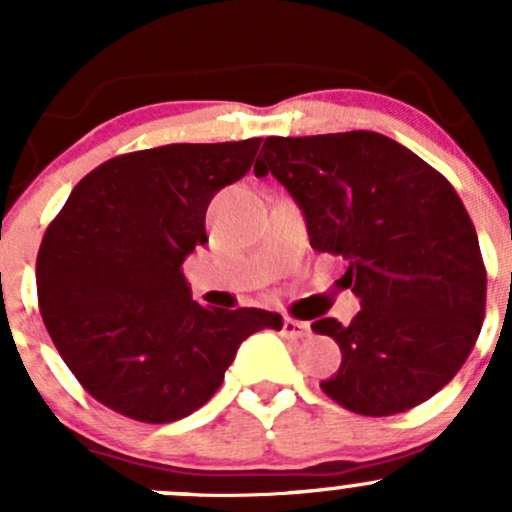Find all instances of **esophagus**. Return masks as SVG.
<instances>
[{"instance_id":"1","label":"esophagus","mask_w":512,"mask_h":512,"mask_svg":"<svg viewBox=\"0 0 512 512\" xmlns=\"http://www.w3.org/2000/svg\"><path fill=\"white\" fill-rule=\"evenodd\" d=\"M282 334H285L287 339H302V337H307V334H309V324L299 322V319L287 317L285 324H282Z\"/></svg>"}]
</instances>
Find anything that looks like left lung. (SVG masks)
Here are the masks:
<instances>
[{"instance_id": "8db88e82", "label": "left lung", "mask_w": 512, "mask_h": 512, "mask_svg": "<svg viewBox=\"0 0 512 512\" xmlns=\"http://www.w3.org/2000/svg\"><path fill=\"white\" fill-rule=\"evenodd\" d=\"M272 173L304 213L309 245L342 255L359 297L349 324L312 329L342 349L322 391L361 416H394L441 391L476 344L485 314L478 235L453 185L374 131L265 138Z\"/></svg>"}]
</instances>
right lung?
<instances>
[{
    "label": "right lung",
    "mask_w": 512,
    "mask_h": 512,
    "mask_svg": "<svg viewBox=\"0 0 512 512\" xmlns=\"http://www.w3.org/2000/svg\"><path fill=\"white\" fill-rule=\"evenodd\" d=\"M260 138L170 143L91 170L46 227L36 257L41 319L56 352L103 406L143 423L198 411L237 347L277 312L203 307L183 262L208 242L205 213L255 163Z\"/></svg>",
    "instance_id": "obj_1"
}]
</instances>
